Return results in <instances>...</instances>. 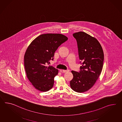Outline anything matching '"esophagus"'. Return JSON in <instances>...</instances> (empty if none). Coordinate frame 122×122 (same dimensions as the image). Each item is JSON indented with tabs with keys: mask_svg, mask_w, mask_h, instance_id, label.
I'll use <instances>...</instances> for the list:
<instances>
[{
	"mask_svg": "<svg viewBox=\"0 0 122 122\" xmlns=\"http://www.w3.org/2000/svg\"><path fill=\"white\" fill-rule=\"evenodd\" d=\"M69 71V70H62V71L63 72H64V73H65V72H68Z\"/></svg>",
	"mask_w": 122,
	"mask_h": 122,
	"instance_id": "esophagus-1",
	"label": "esophagus"
}]
</instances>
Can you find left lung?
<instances>
[{"mask_svg":"<svg viewBox=\"0 0 122 122\" xmlns=\"http://www.w3.org/2000/svg\"><path fill=\"white\" fill-rule=\"evenodd\" d=\"M77 42L79 58L82 66L79 72L72 71V89L77 92L90 89L101 74L104 60L102 48L97 40L87 33L79 32L73 34Z\"/></svg>","mask_w":122,"mask_h":122,"instance_id":"1","label":"left lung"}]
</instances>
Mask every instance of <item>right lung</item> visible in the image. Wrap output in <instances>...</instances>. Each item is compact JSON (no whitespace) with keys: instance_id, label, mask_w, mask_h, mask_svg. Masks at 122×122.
<instances>
[{"instance_id":"1","label":"right lung","mask_w":122,"mask_h":122,"mask_svg":"<svg viewBox=\"0 0 122 122\" xmlns=\"http://www.w3.org/2000/svg\"><path fill=\"white\" fill-rule=\"evenodd\" d=\"M68 38L61 34L47 33L37 36L28 46L24 56L27 77L36 89L46 92L53 86L58 70L48 65L56 51Z\"/></svg>"}]
</instances>
